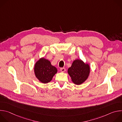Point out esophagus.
<instances>
[{
  "label": "esophagus",
  "mask_w": 122,
  "mask_h": 122,
  "mask_svg": "<svg viewBox=\"0 0 122 122\" xmlns=\"http://www.w3.org/2000/svg\"><path fill=\"white\" fill-rule=\"evenodd\" d=\"M60 71L62 72H64L66 71V69L64 67H62L60 68Z\"/></svg>",
  "instance_id": "obj_1"
}]
</instances>
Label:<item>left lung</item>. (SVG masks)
Listing matches in <instances>:
<instances>
[{
    "mask_svg": "<svg viewBox=\"0 0 122 122\" xmlns=\"http://www.w3.org/2000/svg\"><path fill=\"white\" fill-rule=\"evenodd\" d=\"M67 73L72 81L76 85H80L88 79L90 73V66L81 59L73 61L71 67L68 68Z\"/></svg>",
    "mask_w": 122,
    "mask_h": 122,
    "instance_id": "obj_1",
    "label": "left lung"
}]
</instances>
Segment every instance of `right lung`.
Listing matches in <instances>:
<instances>
[{
  "mask_svg": "<svg viewBox=\"0 0 122 122\" xmlns=\"http://www.w3.org/2000/svg\"><path fill=\"white\" fill-rule=\"evenodd\" d=\"M34 71L36 77L43 83L51 81L57 73L56 67L51 65V62L44 57L39 59L34 65Z\"/></svg>",
  "mask_w": 122,
  "mask_h": 122,
  "instance_id": "add662e5",
  "label": "right lung"
}]
</instances>
